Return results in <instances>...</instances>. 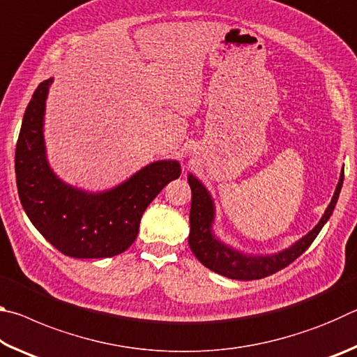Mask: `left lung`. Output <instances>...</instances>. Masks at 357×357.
Segmentation results:
<instances>
[{
  "instance_id": "left-lung-1",
  "label": "left lung",
  "mask_w": 357,
  "mask_h": 357,
  "mask_svg": "<svg viewBox=\"0 0 357 357\" xmlns=\"http://www.w3.org/2000/svg\"><path fill=\"white\" fill-rule=\"evenodd\" d=\"M187 179H189V185L192 189L189 245L193 255L198 258V261L203 266H206L208 269L214 271V273L220 275H225L228 279L257 280L263 279V277L273 275L277 271L287 268L289 263H293L296 258L301 257L302 253L309 249L310 244L318 236V233L321 231L324 223L329 220L332 211L335 208L343 184V172L340 174V179H338L334 197H332L329 206L326 209L321 220L318 222V225L309 234H305L304 238L299 239L298 243H294L289 249L266 257L244 255V253L220 243L214 236L213 229H211V225L214 222L213 198H211L206 187L193 176V174H189Z\"/></svg>"
}]
</instances>
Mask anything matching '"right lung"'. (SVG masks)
<instances>
[{
  "label": "right lung",
  "instance_id": "right-lung-1",
  "mask_svg": "<svg viewBox=\"0 0 357 357\" xmlns=\"http://www.w3.org/2000/svg\"><path fill=\"white\" fill-rule=\"evenodd\" d=\"M53 78L42 82L23 116L15 148V178L22 206L53 247L72 258H108L134 243L142 215L159 192L179 178L176 160L142 168L112 190L89 193L63 183L48 167L44 112Z\"/></svg>",
  "mask_w": 357,
  "mask_h": 357
}]
</instances>
